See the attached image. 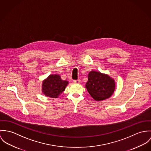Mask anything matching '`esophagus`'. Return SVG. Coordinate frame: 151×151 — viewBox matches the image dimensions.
<instances>
[{"label":"esophagus","instance_id":"esophagus-1","mask_svg":"<svg viewBox=\"0 0 151 151\" xmlns=\"http://www.w3.org/2000/svg\"><path fill=\"white\" fill-rule=\"evenodd\" d=\"M73 82H74L75 83L79 84L81 83V80H80V79L75 80V81H73Z\"/></svg>","mask_w":151,"mask_h":151}]
</instances>
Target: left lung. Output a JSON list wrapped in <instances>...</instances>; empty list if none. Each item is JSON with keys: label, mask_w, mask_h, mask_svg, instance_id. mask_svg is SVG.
<instances>
[{"label": "left lung", "mask_w": 151, "mask_h": 151, "mask_svg": "<svg viewBox=\"0 0 151 151\" xmlns=\"http://www.w3.org/2000/svg\"><path fill=\"white\" fill-rule=\"evenodd\" d=\"M86 88L95 100H104L111 97L114 94L115 81L107 74L91 70L88 75Z\"/></svg>", "instance_id": "8db88e82"}]
</instances>
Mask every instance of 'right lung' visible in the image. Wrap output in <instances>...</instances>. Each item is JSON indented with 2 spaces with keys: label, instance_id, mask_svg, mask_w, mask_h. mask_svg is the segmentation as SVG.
Segmentation results:
<instances>
[{
  "label": "right lung",
  "instance_id": "obj_1",
  "mask_svg": "<svg viewBox=\"0 0 151 151\" xmlns=\"http://www.w3.org/2000/svg\"><path fill=\"white\" fill-rule=\"evenodd\" d=\"M69 82L63 81L58 74L50 75L42 82V93L46 96L57 99L65 90Z\"/></svg>",
  "mask_w": 151,
  "mask_h": 151
}]
</instances>
